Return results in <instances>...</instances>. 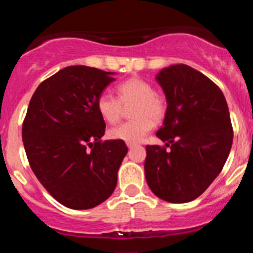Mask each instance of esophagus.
I'll return each instance as SVG.
<instances>
[{
	"mask_svg": "<svg viewBox=\"0 0 253 253\" xmlns=\"http://www.w3.org/2000/svg\"><path fill=\"white\" fill-rule=\"evenodd\" d=\"M126 146H128V148H133L135 144H134V143H126Z\"/></svg>",
	"mask_w": 253,
	"mask_h": 253,
	"instance_id": "34e87169",
	"label": "esophagus"
}]
</instances>
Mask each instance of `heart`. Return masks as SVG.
Instances as JSON below:
<instances>
[{"mask_svg":"<svg viewBox=\"0 0 253 253\" xmlns=\"http://www.w3.org/2000/svg\"><path fill=\"white\" fill-rule=\"evenodd\" d=\"M118 97L104 91L96 100V109L102 119L109 124H115L123 114V105L134 104L130 115L133 120L118 125L109 130V137L126 143H137L146 138L153 128V122L162 120L166 113V105L160 95L154 92L149 82L139 77L129 78L116 87Z\"/></svg>","mask_w":253,"mask_h":253,"instance_id":"b5f03b06","label":"heart"}]
</instances>
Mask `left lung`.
Wrapping results in <instances>:
<instances>
[{
	"label": "left lung",
	"mask_w": 253,
	"mask_h": 253,
	"mask_svg": "<svg viewBox=\"0 0 253 253\" xmlns=\"http://www.w3.org/2000/svg\"><path fill=\"white\" fill-rule=\"evenodd\" d=\"M166 95L161 140L147 146L144 172L149 189L175 204L202 195L220 173L233 142L225 97L211 80L186 64L163 68L156 77Z\"/></svg>",
	"instance_id": "obj_1"
}]
</instances>
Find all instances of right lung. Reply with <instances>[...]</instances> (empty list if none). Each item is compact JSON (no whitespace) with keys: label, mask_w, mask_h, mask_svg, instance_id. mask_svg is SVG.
Masks as SVG:
<instances>
[{"label":"right lung","mask_w":253,"mask_h":253,"mask_svg":"<svg viewBox=\"0 0 253 253\" xmlns=\"http://www.w3.org/2000/svg\"><path fill=\"white\" fill-rule=\"evenodd\" d=\"M113 75L86 66L60 69L38 86L22 123L31 169L46 191L71 209L105 202L128 152L123 140H101L106 124L96 100Z\"/></svg>","instance_id":"right-lung-1"}]
</instances>
